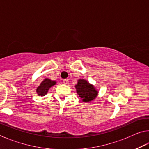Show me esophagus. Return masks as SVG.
I'll use <instances>...</instances> for the list:
<instances>
[{
	"label": "esophagus",
	"instance_id": "obj_1",
	"mask_svg": "<svg viewBox=\"0 0 149 149\" xmlns=\"http://www.w3.org/2000/svg\"><path fill=\"white\" fill-rule=\"evenodd\" d=\"M63 83H64V84H65V85L68 84V79H63Z\"/></svg>",
	"mask_w": 149,
	"mask_h": 149
}]
</instances>
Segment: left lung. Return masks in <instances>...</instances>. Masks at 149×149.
Listing matches in <instances>:
<instances>
[{
  "mask_svg": "<svg viewBox=\"0 0 149 149\" xmlns=\"http://www.w3.org/2000/svg\"><path fill=\"white\" fill-rule=\"evenodd\" d=\"M75 88L79 97L81 98L83 101L85 102L91 101L97 97V91L95 89L94 86L89 84L86 80H78Z\"/></svg>",
  "mask_w": 149,
  "mask_h": 149,
  "instance_id": "obj_1",
  "label": "left lung"
}]
</instances>
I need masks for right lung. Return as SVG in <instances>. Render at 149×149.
<instances>
[{
	"instance_id": "obj_1",
	"label": "right lung",
	"mask_w": 149,
	"mask_h": 149,
	"mask_svg": "<svg viewBox=\"0 0 149 149\" xmlns=\"http://www.w3.org/2000/svg\"><path fill=\"white\" fill-rule=\"evenodd\" d=\"M55 84H56V81H51L49 79H45L41 83V85L37 87V94L39 96H45L47 94L50 88L53 86Z\"/></svg>"
}]
</instances>
